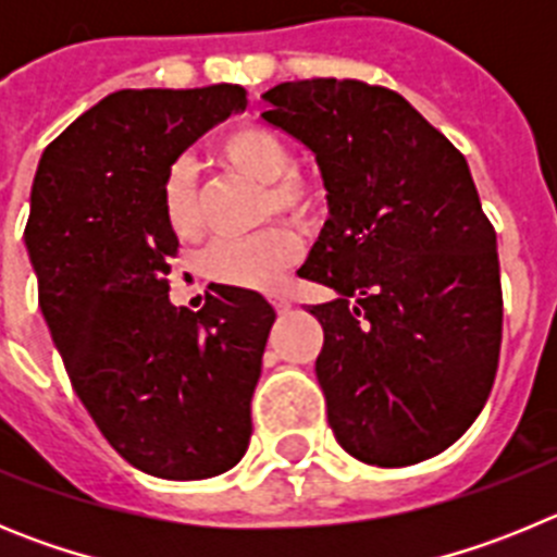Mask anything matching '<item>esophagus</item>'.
I'll list each match as a JSON object with an SVG mask.
<instances>
[{"instance_id":"esophagus-1","label":"esophagus","mask_w":557,"mask_h":557,"mask_svg":"<svg viewBox=\"0 0 557 557\" xmlns=\"http://www.w3.org/2000/svg\"><path fill=\"white\" fill-rule=\"evenodd\" d=\"M268 301L273 304V307L278 309V312H287V309L293 307V304H289V298H287V295H284V293H270V295H268Z\"/></svg>"}]
</instances>
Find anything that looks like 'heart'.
<instances>
[{
  "mask_svg": "<svg viewBox=\"0 0 557 557\" xmlns=\"http://www.w3.org/2000/svg\"><path fill=\"white\" fill-rule=\"evenodd\" d=\"M220 156L236 172L264 184L268 214H287L293 220H312L321 211V191L309 181L293 175L295 150L282 133L268 125H239L218 145ZM164 218L172 234L195 239L203 231V211L195 189V170L186 159L172 161L161 186ZM304 243L289 225H270L250 236L218 239L203 256V270L223 284L248 289H268L278 284L284 270L298 262Z\"/></svg>",
  "mask_w": 557,
  "mask_h": 557,
  "instance_id": "1",
  "label": "heart"
}]
</instances>
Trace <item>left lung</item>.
<instances>
[{"label":"left lung","instance_id":"1","mask_svg":"<svg viewBox=\"0 0 557 557\" xmlns=\"http://www.w3.org/2000/svg\"><path fill=\"white\" fill-rule=\"evenodd\" d=\"M262 116L314 152L332 218L304 278L337 289L314 373L351 457L412 466L474 424L502 346L496 231L462 152L401 95L278 83Z\"/></svg>","mask_w":557,"mask_h":557}]
</instances>
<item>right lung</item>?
<instances>
[{"label": "right lung", "instance_id": "right-lung-1", "mask_svg": "<svg viewBox=\"0 0 557 557\" xmlns=\"http://www.w3.org/2000/svg\"><path fill=\"white\" fill-rule=\"evenodd\" d=\"M245 106L231 83L113 91L49 141L29 191L24 243L69 382L108 444L164 480L234 469L253 430L273 307L225 284L198 312L172 307L161 200L172 161Z\"/></svg>", "mask_w": 557, "mask_h": 557}]
</instances>
